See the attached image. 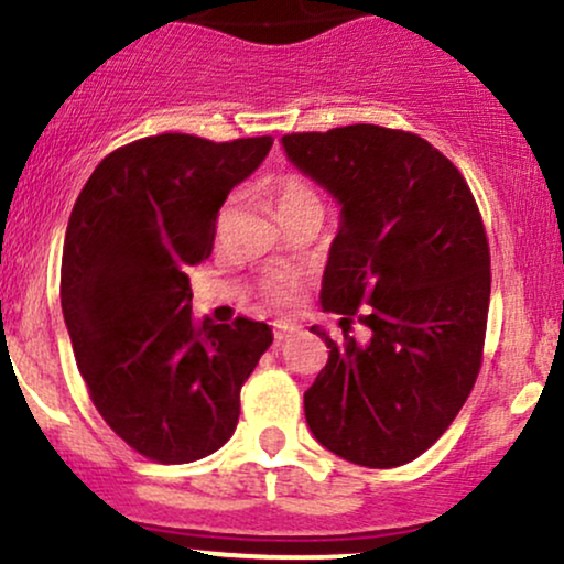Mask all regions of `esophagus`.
Returning a JSON list of instances; mask_svg holds the SVG:
<instances>
[{"mask_svg":"<svg viewBox=\"0 0 564 564\" xmlns=\"http://www.w3.org/2000/svg\"><path fill=\"white\" fill-rule=\"evenodd\" d=\"M300 332V326H294V323H286V321H278V323H273V334H275V339L278 341H283V339H289L291 334H296Z\"/></svg>","mask_w":564,"mask_h":564,"instance_id":"34e87169","label":"esophagus"}]
</instances>
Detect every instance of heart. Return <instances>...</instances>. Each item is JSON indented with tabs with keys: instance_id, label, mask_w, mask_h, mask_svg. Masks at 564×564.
Instances as JSON below:
<instances>
[{
	"instance_id": "obj_1",
	"label": "heart",
	"mask_w": 564,
	"mask_h": 564,
	"mask_svg": "<svg viewBox=\"0 0 564 564\" xmlns=\"http://www.w3.org/2000/svg\"><path fill=\"white\" fill-rule=\"evenodd\" d=\"M270 200H273L278 217H286L289 212L300 209V206L307 204H321L318 187L310 183L302 174H283V177H275L268 187ZM300 275L291 273V270H273L260 281V294L268 304H273L278 310H286L296 302L300 296Z\"/></svg>"
}]
</instances>
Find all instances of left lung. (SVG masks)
<instances>
[{
	"label": "left lung",
	"instance_id": "left-lung-1",
	"mask_svg": "<svg viewBox=\"0 0 564 564\" xmlns=\"http://www.w3.org/2000/svg\"><path fill=\"white\" fill-rule=\"evenodd\" d=\"M296 170L341 204L321 304L371 341L326 339L304 392L323 448L403 467L448 430L482 366L490 249L467 180L413 132L377 124L283 134Z\"/></svg>",
	"mask_w": 564,
	"mask_h": 564
}]
</instances>
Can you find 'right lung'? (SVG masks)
<instances>
[{
  "label": "right lung",
  "mask_w": 564,
  "mask_h": 564,
  "mask_svg": "<svg viewBox=\"0 0 564 564\" xmlns=\"http://www.w3.org/2000/svg\"><path fill=\"white\" fill-rule=\"evenodd\" d=\"M273 138L164 132L116 148L70 212L61 304L76 366L106 424L159 464L228 443L241 387L273 345L268 323L196 321L187 268L212 254L219 206Z\"/></svg>",
  "instance_id": "1"
}]
</instances>
